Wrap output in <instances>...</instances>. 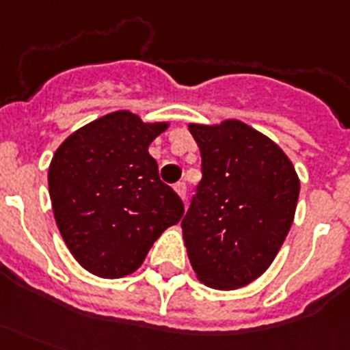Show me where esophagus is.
Returning a JSON list of instances; mask_svg holds the SVG:
<instances>
[{
  "mask_svg": "<svg viewBox=\"0 0 350 350\" xmlns=\"http://www.w3.org/2000/svg\"><path fill=\"white\" fill-rule=\"evenodd\" d=\"M174 191H176V193H178V196H180L182 200H185V191H187V187H185V183H183V182L176 183Z\"/></svg>",
  "mask_w": 350,
  "mask_h": 350,
  "instance_id": "34e87169",
  "label": "esophagus"
}]
</instances>
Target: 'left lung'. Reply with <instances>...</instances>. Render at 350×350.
<instances>
[{"label": "left lung", "mask_w": 350, "mask_h": 350, "mask_svg": "<svg viewBox=\"0 0 350 350\" xmlns=\"http://www.w3.org/2000/svg\"><path fill=\"white\" fill-rule=\"evenodd\" d=\"M202 180L182 221L198 280L237 289L265 273L293 224L300 182L282 148L241 120L189 124Z\"/></svg>", "instance_id": "1"}]
</instances>
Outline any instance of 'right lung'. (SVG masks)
Wrapping results in <instances>:
<instances>
[{"mask_svg": "<svg viewBox=\"0 0 350 350\" xmlns=\"http://www.w3.org/2000/svg\"><path fill=\"white\" fill-rule=\"evenodd\" d=\"M167 128L115 111L74 131L53 154L48 185L57 228L89 273L131 274L154 241L182 219V198L159 180L148 154Z\"/></svg>", "mask_w": 350, "mask_h": 350, "instance_id": "add662e5", "label": "right lung"}]
</instances>
